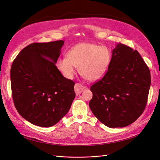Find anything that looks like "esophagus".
<instances>
[{
	"label": "esophagus",
	"mask_w": 160,
	"mask_h": 160,
	"mask_svg": "<svg viewBox=\"0 0 160 160\" xmlns=\"http://www.w3.org/2000/svg\"><path fill=\"white\" fill-rule=\"evenodd\" d=\"M86 89V87L83 86L80 83H76L75 85V92L77 95L81 93V92Z\"/></svg>",
	"instance_id": "34e87169"
}]
</instances>
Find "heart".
<instances>
[{"instance_id": "1", "label": "heart", "mask_w": 160, "mask_h": 160, "mask_svg": "<svg viewBox=\"0 0 160 160\" xmlns=\"http://www.w3.org/2000/svg\"><path fill=\"white\" fill-rule=\"evenodd\" d=\"M111 61L110 51L95 43L80 42L68 51L67 57L59 58L56 66L65 77L71 79L78 67L79 74L85 80L96 81L104 76Z\"/></svg>"}]
</instances>
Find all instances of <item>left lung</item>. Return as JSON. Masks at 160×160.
I'll list each match as a JSON object with an SVG mask.
<instances>
[{"label":"left lung","instance_id":"1","mask_svg":"<svg viewBox=\"0 0 160 160\" xmlns=\"http://www.w3.org/2000/svg\"><path fill=\"white\" fill-rule=\"evenodd\" d=\"M150 85L149 69L138 51L119 43L107 72L90 88L89 108L106 126H128L144 111Z\"/></svg>","mask_w":160,"mask_h":160}]
</instances>
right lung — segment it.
<instances>
[{"label": "right lung", "instance_id": "obj_1", "mask_svg": "<svg viewBox=\"0 0 160 160\" xmlns=\"http://www.w3.org/2000/svg\"><path fill=\"white\" fill-rule=\"evenodd\" d=\"M63 45V41L32 43L13 61L14 104L18 113L33 125H55L68 112L75 98V82L63 77L55 65Z\"/></svg>", "mask_w": 160, "mask_h": 160}]
</instances>
